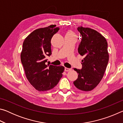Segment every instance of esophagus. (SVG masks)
<instances>
[{
    "mask_svg": "<svg viewBox=\"0 0 123 123\" xmlns=\"http://www.w3.org/2000/svg\"><path fill=\"white\" fill-rule=\"evenodd\" d=\"M70 68H66V67L64 68V71H65V72H68V71H70Z\"/></svg>",
    "mask_w": 123,
    "mask_h": 123,
    "instance_id": "obj_1",
    "label": "esophagus"
}]
</instances>
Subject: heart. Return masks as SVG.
<instances>
[{
  "mask_svg": "<svg viewBox=\"0 0 123 123\" xmlns=\"http://www.w3.org/2000/svg\"><path fill=\"white\" fill-rule=\"evenodd\" d=\"M66 35H73V34L72 32H68L67 34Z\"/></svg>",
  "mask_w": 123,
  "mask_h": 123,
  "instance_id": "heart-1",
  "label": "heart"
}]
</instances>
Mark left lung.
<instances>
[{
	"instance_id": "obj_1",
	"label": "left lung",
	"mask_w": 123,
	"mask_h": 123,
	"mask_svg": "<svg viewBox=\"0 0 123 123\" xmlns=\"http://www.w3.org/2000/svg\"><path fill=\"white\" fill-rule=\"evenodd\" d=\"M77 30L82 37L78 52L84 59L81 69H74L78 78L73 83L80 90L90 91L100 82L106 69L109 60L107 42L105 37L93 29L81 26Z\"/></svg>"
}]
</instances>
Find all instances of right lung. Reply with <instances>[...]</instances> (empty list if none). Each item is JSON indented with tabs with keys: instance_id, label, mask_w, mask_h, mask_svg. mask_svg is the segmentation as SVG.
Here are the masks:
<instances>
[{
	"instance_id": "obj_1",
	"label": "right lung",
	"mask_w": 123,
	"mask_h": 123,
	"mask_svg": "<svg viewBox=\"0 0 123 123\" xmlns=\"http://www.w3.org/2000/svg\"><path fill=\"white\" fill-rule=\"evenodd\" d=\"M59 27L51 25L36 29L25 39L20 55L21 62L29 82L38 91L53 88L62 76L63 66L47 65V56L51 55V39Z\"/></svg>"
}]
</instances>
